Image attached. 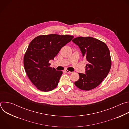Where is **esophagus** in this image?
I'll use <instances>...</instances> for the list:
<instances>
[{
  "instance_id": "obj_1",
  "label": "esophagus",
  "mask_w": 129,
  "mask_h": 129,
  "mask_svg": "<svg viewBox=\"0 0 129 129\" xmlns=\"http://www.w3.org/2000/svg\"><path fill=\"white\" fill-rule=\"evenodd\" d=\"M64 72H65L66 73H72V72L69 71H68V70H64Z\"/></svg>"
}]
</instances>
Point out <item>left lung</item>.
Instances as JSON below:
<instances>
[{
    "label": "left lung",
    "instance_id": "left-lung-1",
    "mask_svg": "<svg viewBox=\"0 0 129 129\" xmlns=\"http://www.w3.org/2000/svg\"><path fill=\"white\" fill-rule=\"evenodd\" d=\"M72 41L79 47L88 62L85 73H79L80 78L75 84L83 90L93 89L106 78L111 68L109 49L104 42L90 37H79Z\"/></svg>",
    "mask_w": 129,
    "mask_h": 129
}]
</instances>
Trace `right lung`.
I'll return each instance as SVG.
<instances>
[{
	"instance_id": "1",
	"label": "right lung",
	"mask_w": 129,
	"mask_h": 129,
	"mask_svg": "<svg viewBox=\"0 0 129 129\" xmlns=\"http://www.w3.org/2000/svg\"><path fill=\"white\" fill-rule=\"evenodd\" d=\"M73 38L70 35L50 34L39 36L30 42L24 56V66L37 88L47 92L57 86L63 72L50 67L49 61Z\"/></svg>"
}]
</instances>
